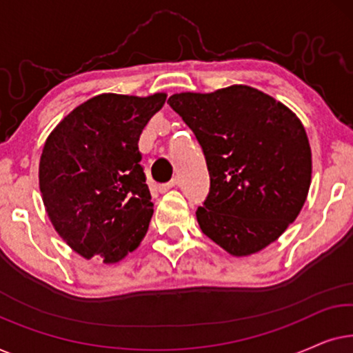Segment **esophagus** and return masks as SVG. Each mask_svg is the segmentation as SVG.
<instances>
[{"label": "esophagus", "instance_id": "esophagus-1", "mask_svg": "<svg viewBox=\"0 0 353 353\" xmlns=\"http://www.w3.org/2000/svg\"><path fill=\"white\" fill-rule=\"evenodd\" d=\"M175 185H176L175 181H170V183H165V185H161V186H159V192H162V194H163V192L170 191L172 188H175Z\"/></svg>", "mask_w": 353, "mask_h": 353}]
</instances>
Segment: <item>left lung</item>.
I'll use <instances>...</instances> for the list:
<instances>
[{
	"label": "left lung",
	"instance_id": "1",
	"mask_svg": "<svg viewBox=\"0 0 353 353\" xmlns=\"http://www.w3.org/2000/svg\"><path fill=\"white\" fill-rule=\"evenodd\" d=\"M168 104L196 134L210 192L202 233L233 257L274 243L297 219L312 183L305 128L288 105L248 85L176 93Z\"/></svg>",
	"mask_w": 353,
	"mask_h": 353
}]
</instances>
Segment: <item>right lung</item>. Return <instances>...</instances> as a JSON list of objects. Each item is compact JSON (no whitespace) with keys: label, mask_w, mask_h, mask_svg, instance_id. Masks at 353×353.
<instances>
[{"label":"right lung","mask_w":353,"mask_h":353,"mask_svg":"<svg viewBox=\"0 0 353 353\" xmlns=\"http://www.w3.org/2000/svg\"><path fill=\"white\" fill-rule=\"evenodd\" d=\"M167 93H103L70 110L46 138L38 167L56 233L83 259L110 265L137 250L152 216L139 134Z\"/></svg>","instance_id":"add662e5"}]
</instances>
